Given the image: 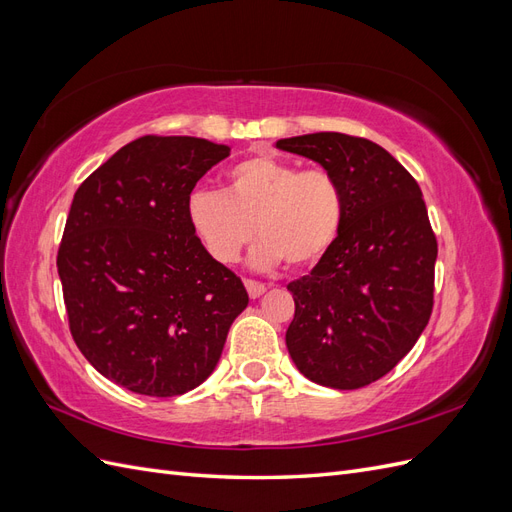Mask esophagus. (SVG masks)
<instances>
[{"instance_id": "34e87169", "label": "esophagus", "mask_w": 512, "mask_h": 512, "mask_svg": "<svg viewBox=\"0 0 512 512\" xmlns=\"http://www.w3.org/2000/svg\"><path fill=\"white\" fill-rule=\"evenodd\" d=\"M245 288H247V294H250L252 299H258V297H262V294L267 292L265 284L254 282V280H245Z\"/></svg>"}]
</instances>
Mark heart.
Returning <instances> with one entry per match:
<instances>
[{"label":"heart","instance_id":"1","mask_svg":"<svg viewBox=\"0 0 512 512\" xmlns=\"http://www.w3.org/2000/svg\"><path fill=\"white\" fill-rule=\"evenodd\" d=\"M188 220L207 254L230 265L252 241L258 269L309 267L331 250L344 224L342 185L327 168H303L275 156L232 164L224 192L196 190Z\"/></svg>","mask_w":512,"mask_h":512}]
</instances>
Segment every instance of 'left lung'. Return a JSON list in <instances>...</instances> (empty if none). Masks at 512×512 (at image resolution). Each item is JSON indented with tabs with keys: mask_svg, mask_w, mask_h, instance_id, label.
<instances>
[{
	"mask_svg": "<svg viewBox=\"0 0 512 512\" xmlns=\"http://www.w3.org/2000/svg\"><path fill=\"white\" fill-rule=\"evenodd\" d=\"M275 147L318 162L344 192V224L331 250L288 284V352L312 382L361 389L404 359L431 316L438 241L423 192L367 138L316 132Z\"/></svg>",
	"mask_w": 512,
	"mask_h": 512,
	"instance_id": "8db88e82",
	"label": "left lung"
}]
</instances>
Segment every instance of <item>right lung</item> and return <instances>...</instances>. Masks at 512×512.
Wrapping results in <instances>:
<instances>
[{"label":"right lung","mask_w":512,"mask_h":512,"mask_svg":"<svg viewBox=\"0 0 512 512\" xmlns=\"http://www.w3.org/2000/svg\"><path fill=\"white\" fill-rule=\"evenodd\" d=\"M228 156L205 138L141 136L74 194L57 252L70 333L132 393L175 397L203 384L250 301L188 220L196 181Z\"/></svg>","instance_id":"1"}]
</instances>
